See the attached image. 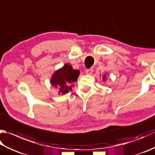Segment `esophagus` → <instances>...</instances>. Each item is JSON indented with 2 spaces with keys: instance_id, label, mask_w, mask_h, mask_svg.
<instances>
[{
  "instance_id": "1",
  "label": "esophagus",
  "mask_w": 155,
  "mask_h": 155,
  "mask_svg": "<svg viewBox=\"0 0 155 155\" xmlns=\"http://www.w3.org/2000/svg\"><path fill=\"white\" fill-rule=\"evenodd\" d=\"M93 68H89V69H87L86 71H85V73H86L87 74L90 75V74L93 73Z\"/></svg>"
}]
</instances>
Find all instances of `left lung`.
I'll list each match as a JSON object with an SVG mask.
<instances>
[{"mask_svg": "<svg viewBox=\"0 0 155 155\" xmlns=\"http://www.w3.org/2000/svg\"><path fill=\"white\" fill-rule=\"evenodd\" d=\"M105 78H106V76H105V75H103V81H104V80H105Z\"/></svg>", "mask_w": 155, "mask_h": 155, "instance_id": "obj_1", "label": "left lung"}]
</instances>
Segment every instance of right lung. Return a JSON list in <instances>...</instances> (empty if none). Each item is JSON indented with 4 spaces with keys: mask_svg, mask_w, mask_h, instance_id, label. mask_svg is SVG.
Returning a JSON list of instances; mask_svg holds the SVG:
<instances>
[{
    "mask_svg": "<svg viewBox=\"0 0 155 155\" xmlns=\"http://www.w3.org/2000/svg\"><path fill=\"white\" fill-rule=\"evenodd\" d=\"M80 71L72 69L71 64H65L63 67L58 69L52 76L51 83L58 88L59 94H64L72 90L71 85L77 81Z\"/></svg>",
    "mask_w": 155,
    "mask_h": 155,
    "instance_id": "1",
    "label": "right lung"
}]
</instances>
